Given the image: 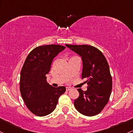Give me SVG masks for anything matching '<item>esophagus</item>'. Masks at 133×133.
<instances>
[{
    "label": "esophagus",
    "mask_w": 133,
    "mask_h": 133,
    "mask_svg": "<svg viewBox=\"0 0 133 133\" xmlns=\"http://www.w3.org/2000/svg\"><path fill=\"white\" fill-rule=\"evenodd\" d=\"M70 90H71V88H70V87H66V91H69Z\"/></svg>",
    "instance_id": "obj_1"
}]
</instances>
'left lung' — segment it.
<instances>
[{
    "label": "left lung",
    "instance_id": "obj_1",
    "mask_svg": "<svg viewBox=\"0 0 133 133\" xmlns=\"http://www.w3.org/2000/svg\"><path fill=\"white\" fill-rule=\"evenodd\" d=\"M65 45L81 57V78L88 84L87 91L78 90L79 96L74 100V107L84 116H96L107 105L112 91V79L107 59L101 51L91 45Z\"/></svg>",
    "mask_w": 133,
    "mask_h": 133
}]
</instances>
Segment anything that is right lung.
<instances>
[{
    "mask_svg": "<svg viewBox=\"0 0 133 133\" xmlns=\"http://www.w3.org/2000/svg\"><path fill=\"white\" fill-rule=\"evenodd\" d=\"M65 49L60 45L35 48L23 64L20 76V92L26 107L33 114L45 116L54 110L65 87H52L46 81L54 58Z\"/></svg>",
    "mask_w": 133,
    "mask_h": 133,
    "instance_id": "1",
    "label": "right lung"
}]
</instances>
